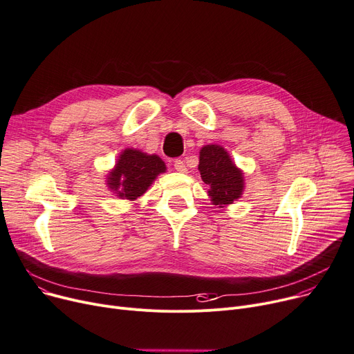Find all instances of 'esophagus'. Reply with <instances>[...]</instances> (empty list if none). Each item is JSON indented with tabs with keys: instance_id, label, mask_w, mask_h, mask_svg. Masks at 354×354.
Instances as JSON below:
<instances>
[{
	"instance_id": "34e87169",
	"label": "esophagus",
	"mask_w": 354,
	"mask_h": 354,
	"mask_svg": "<svg viewBox=\"0 0 354 354\" xmlns=\"http://www.w3.org/2000/svg\"><path fill=\"white\" fill-rule=\"evenodd\" d=\"M174 169L180 173H185L187 167H185V162L183 160H174Z\"/></svg>"
}]
</instances>
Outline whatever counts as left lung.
I'll use <instances>...</instances> for the list:
<instances>
[{"label": "left lung", "instance_id": "left-lung-1", "mask_svg": "<svg viewBox=\"0 0 354 354\" xmlns=\"http://www.w3.org/2000/svg\"><path fill=\"white\" fill-rule=\"evenodd\" d=\"M198 170L208 185V196L220 208L236 201L243 192V173L234 165L228 151L216 145L200 150Z\"/></svg>", "mask_w": 354, "mask_h": 354}]
</instances>
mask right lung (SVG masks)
<instances>
[{
    "label": "right lung",
    "instance_id": "add662e5",
    "mask_svg": "<svg viewBox=\"0 0 354 354\" xmlns=\"http://www.w3.org/2000/svg\"><path fill=\"white\" fill-rule=\"evenodd\" d=\"M166 165L158 156L126 149L120 153L115 169L107 176V187L122 200H138L153 184Z\"/></svg>",
    "mask_w": 354,
    "mask_h": 354
}]
</instances>
